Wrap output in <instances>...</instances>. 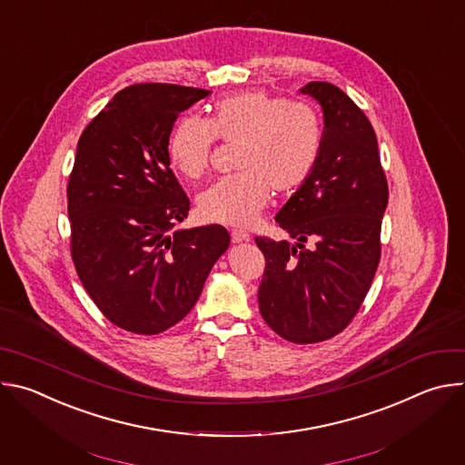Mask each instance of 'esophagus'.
<instances>
[{"label":"esophagus","mask_w":465,"mask_h":465,"mask_svg":"<svg viewBox=\"0 0 465 465\" xmlns=\"http://www.w3.org/2000/svg\"><path fill=\"white\" fill-rule=\"evenodd\" d=\"M250 239V233L244 232V230H232V242H242V241H248Z\"/></svg>","instance_id":"obj_1"}]
</instances>
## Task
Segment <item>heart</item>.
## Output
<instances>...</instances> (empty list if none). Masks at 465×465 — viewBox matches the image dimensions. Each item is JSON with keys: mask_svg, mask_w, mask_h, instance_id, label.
Listing matches in <instances>:
<instances>
[{"mask_svg": "<svg viewBox=\"0 0 465 465\" xmlns=\"http://www.w3.org/2000/svg\"><path fill=\"white\" fill-rule=\"evenodd\" d=\"M239 143L235 167L196 198L206 221L250 226L269 204L272 189L292 193L314 173L323 123L307 103H289L264 92H241L219 99L210 119L183 115L169 138V158L185 178H201L212 160L215 140Z\"/></svg>", "mask_w": 465, "mask_h": 465, "instance_id": "1", "label": "heart"}]
</instances>
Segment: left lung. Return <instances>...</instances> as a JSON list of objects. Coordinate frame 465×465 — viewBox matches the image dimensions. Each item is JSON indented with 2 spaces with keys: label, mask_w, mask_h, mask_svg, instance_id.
<instances>
[{
  "label": "left lung",
  "mask_w": 465,
  "mask_h": 465,
  "mask_svg": "<svg viewBox=\"0 0 465 465\" xmlns=\"http://www.w3.org/2000/svg\"><path fill=\"white\" fill-rule=\"evenodd\" d=\"M300 92L322 106L323 147L314 173L276 215L294 242L255 237L267 261L257 302L280 337L314 344L344 331L370 291L388 183L364 112L335 84L309 83Z\"/></svg>",
  "instance_id": "1"
}]
</instances>
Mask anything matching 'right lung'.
Wrapping results in <instances>:
<instances>
[{"instance_id":"right-lung-1","label":"right lung","mask_w":465,"mask_h":465,"mask_svg":"<svg viewBox=\"0 0 465 465\" xmlns=\"http://www.w3.org/2000/svg\"><path fill=\"white\" fill-rule=\"evenodd\" d=\"M212 92L132 84L81 134L68 182L72 257L86 292L117 327L158 335L196 303L230 235L219 224L176 230L189 198L171 171L180 112Z\"/></svg>"}]
</instances>
